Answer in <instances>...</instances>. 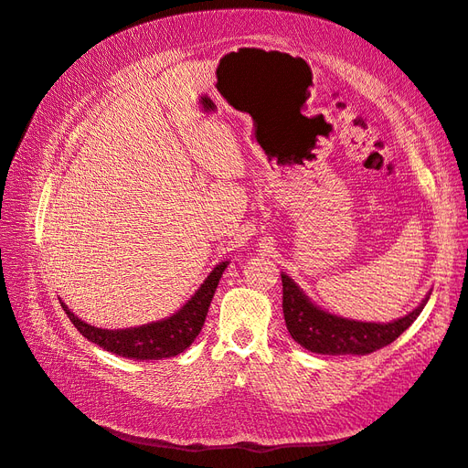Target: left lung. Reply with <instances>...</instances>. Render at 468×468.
<instances>
[{
  "label": "left lung",
  "mask_w": 468,
  "mask_h": 468,
  "mask_svg": "<svg viewBox=\"0 0 468 468\" xmlns=\"http://www.w3.org/2000/svg\"><path fill=\"white\" fill-rule=\"evenodd\" d=\"M281 281L283 314L291 336L307 351L321 355H368L383 349L410 327L431 297L429 292L417 309L393 323H363L323 311L285 273H281Z\"/></svg>",
  "instance_id": "obj_1"
}]
</instances>
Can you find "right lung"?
Masks as SVG:
<instances>
[{"instance_id":"obj_1","label":"right lung","mask_w":468,"mask_h":468,"mask_svg":"<svg viewBox=\"0 0 468 468\" xmlns=\"http://www.w3.org/2000/svg\"><path fill=\"white\" fill-rule=\"evenodd\" d=\"M227 265H229V261H223V263L217 265L209 277L203 281L197 292L177 313H173L167 319L141 324V327L115 331L91 327V324L81 321L78 314H73L63 301L59 303L65 314L75 324V329L87 341L100 345L101 349L119 356L135 358V361H159V358H169L183 353L195 341V336L201 333L215 289L219 285V279Z\"/></svg>"}]
</instances>
